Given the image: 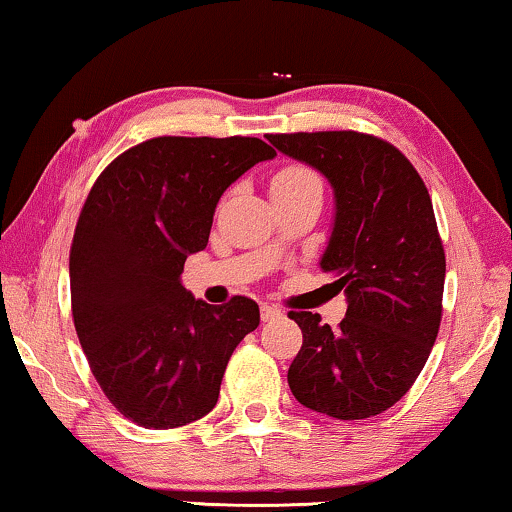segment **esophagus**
<instances>
[{"mask_svg":"<svg viewBox=\"0 0 512 512\" xmlns=\"http://www.w3.org/2000/svg\"><path fill=\"white\" fill-rule=\"evenodd\" d=\"M277 317H282V310H279V307H275V305H261V319L263 321H272V319H277Z\"/></svg>","mask_w":512,"mask_h":512,"instance_id":"obj_1","label":"esophagus"}]
</instances>
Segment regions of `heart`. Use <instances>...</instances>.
Listing matches in <instances>:
<instances>
[{
	"instance_id": "1",
	"label": "heart",
	"mask_w": 512,
	"mask_h": 512,
	"mask_svg": "<svg viewBox=\"0 0 512 512\" xmlns=\"http://www.w3.org/2000/svg\"><path fill=\"white\" fill-rule=\"evenodd\" d=\"M272 195H300L307 191H321V179L312 167L291 163L279 167L270 181Z\"/></svg>"
}]
</instances>
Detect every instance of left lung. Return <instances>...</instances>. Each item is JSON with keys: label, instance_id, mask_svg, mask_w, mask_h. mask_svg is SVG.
Here are the masks:
<instances>
[{"label": "left lung", "instance_id": "obj_1", "mask_svg": "<svg viewBox=\"0 0 512 512\" xmlns=\"http://www.w3.org/2000/svg\"><path fill=\"white\" fill-rule=\"evenodd\" d=\"M286 156L331 181L335 223L321 256L347 293L338 328L289 312L303 347L289 387L305 408L335 419L380 415L408 394L443 317L445 249L422 177L394 144L354 130L268 135Z\"/></svg>", "mask_w": 512, "mask_h": 512}]
</instances>
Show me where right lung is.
Returning <instances> with one entry per match:
<instances>
[{
  "label": "right lung",
  "mask_w": 512,
  "mask_h": 512,
  "mask_svg": "<svg viewBox=\"0 0 512 512\" xmlns=\"http://www.w3.org/2000/svg\"><path fill=\"white\" fill-rule=\"evenodd\" d=\"M268 158L258 137H153L111 160L83 202L69 251L76 335L109 403L144 429L205 417L261 321L247 296L195 300L181 272L207 247L223 191Z\"/></svg>",
  "instance_id": "1"
}]
</instances>
